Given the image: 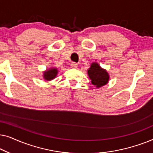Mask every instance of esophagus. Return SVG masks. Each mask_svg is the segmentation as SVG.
I'll use <instances>...</instances> for the list:
<instances>
[{"instance_id": "obj_1", "label": "esophagus", "mask_w": 153, "mask_h": 153, "mask_svg": "<svg viewBox=\"0 0 153 153\" xmlns=\"http://www.w3.org/2000/svg\"><path fill=\"white\" fill-rule=\"evenodd\" d=\"M78 67V65H77L76 62H72L71 63V68H76Z\"/></svg>"}]
</instances>
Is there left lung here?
I'll list each match as a JSON object with an SVG mask.
<instances>
[{
    "mask_svg": "<svg viewBox=\"0 0 153 153\" xmlns=\"http://www.w3.org/2000/svg\"><path fill=\"white\" fill-rule=\"evenodd\" d=\"M90 79L92 84L95 85L97 88L107 84L109 81V74L105 69L102 68L97 62H93L88 70Z\"/></svg>",
    "mask_w": 153,
    "mask_h": 153,
    "instance_id": "left-lung-1",
    "label": "left lung"
}]
</instances>
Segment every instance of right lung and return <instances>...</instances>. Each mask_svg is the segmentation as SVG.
I'll list each match as a JSON object with an SVG mask.
<instances>
[{
    "mask_svg": "<svg viewBox=\"0 0 153 153\" xmlns=\"http://www.w3.org/2000/svg\"><path fill=\"white\" fill-rule=\"evenodd\" d=\"M58 70L56 68H51L43 72V79L45 81H51L57 76Z\"/></svg>",
    "mask_w": 153,
    "mask_h": 153,
    "instance_id": "right-lung-1",
    "label": "right lung"
}]
</instances>
